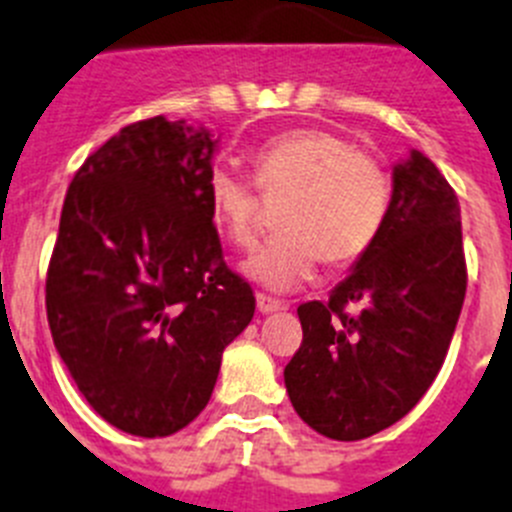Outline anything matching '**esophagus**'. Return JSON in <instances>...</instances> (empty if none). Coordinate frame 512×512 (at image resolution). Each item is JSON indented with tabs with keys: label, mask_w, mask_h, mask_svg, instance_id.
I'll list each match as a JSON object with an SVG mask.
<instances>
[{
	"label": "esophagus",
	"mask_w": 512,
	"mask_h": 512,
	"mask_svg": "<svg viewBox=\"0 0 512 512\" xmlns=\"http://www.w3.org/2000/svg\"><path fill=\"white\" fill-rule=\"evenodd\" d=\"M256 307H259L261 315H269V312L284 310V302L274 300V297H269V295H256Z\"/></svg>",
	"instance_id": "obj_1"
}]
</instances>
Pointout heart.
I'll use <instances>...</instances> for the list:
<instances>
[{
    "label": "heart",
    "instance_id": "1",
    "mask_svg": "<svg viewBox=\"0 0 512 512\" xmlns=\"http://www.w3.org/2000/svg\"><path fill=\"white\" fill-rule=\"evenodd\" d=\"M256 183L266 197H287L279 233L253 253L243 271L274 292L312 277L323 259L330 269L351 266L382 233L392 184L377 158L330 130H289L253 153ZM212 220L235 246L256 241L259 190L241 174L215 166L207 176Z\"/></svg>",
    "mask_w": 512,
    "mask_h": 512
}]
</instances>
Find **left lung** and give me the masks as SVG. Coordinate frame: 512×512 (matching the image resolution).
Returning a JSON list of instances; mask_svg holds the SVG:
<instances>
[{
    "label": "left lung",
    "instance_id": "left-lung-1",
    "mask_svg": "<svg viewBox=\"0 0 512 512\" xmlns=\"http://www.w3.org/2000/svg\"><path fill=\"white\" fill-rule=\"evenodd\" d=\"M464 295L459 200L431 158L413 151L392 171L390 215L374 246L328 302L297 307L302 346L284 369L297 415L336 441L405 418L441 372Z\"/></svg>",
    "mask_w": 512,
    "mask_h": 512
}]
</instances>
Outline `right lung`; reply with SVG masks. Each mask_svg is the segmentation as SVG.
<instances>
[{
	"mask_svg": "<svg viewBox=\"0 0 512 512\" xmlns=\"http://www.w3.org/2000/svg\"><path fill=\"white\" fill-rule=\"evenodd\" d=\"M215 146L184 120L133 122L81 164L63 200L45 279L51 336L81 395L130 436L192 423L256 310L212 223Z\"/></svg>",
	"mask_w": 512,
	"mask_h": 512,
	"instance_id": "1",
	"label": "right lung"
}]
</instances>
